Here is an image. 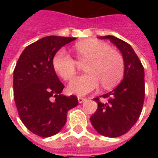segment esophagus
I'll use <instances>...</instances> for the list:
<instances>
[{
    "label": "esophagus",
    "mask_w": 158,
    "mask_h": 158,
    "mask_svg": "<svg viewBox=\"0 0 158 158\" xmlns=\"http://www.w3.org/2000/svg\"><path fill=\"white\" fill-rule=\"evenodd\" d=\"M77 99H78V103H79V104H82V103H83L84 101L86 100V98H82V97H78V98H77Z\"/></svg>",
    "instance_id": "obj_1"
}]
</instances>
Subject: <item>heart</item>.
<instances>
[{
	"label": "heart",
	"mask_w": 158,
	"mask_h": 158,
	"mask_svg": "<svg viewBox=\"0 0 158 158\" xmlns=\"http://www.w3.org/2000/svg\"><path fill=\"white\" fill-rule=\"evenodd\" d=\"M80 62H86L87 74L74 78L69 84V91L73 94L86 95L102 83L104 88H111L124 74V60L119 52L100 40H84L74 46ZM52 68L64 80L76 75L77 61L63 49L52 58Z\"/></svg>",
	"instance_id": "obj_1"
}]
</instances>
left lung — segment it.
Returning a JSON list of instances; mask_svg holds the SVG:
<instances>
[{"instance_id":"8db88e82","label":"left lung","mask_w":158,"mask_h":158,"mask_svg":"<svg viewBox=\"0 0 158 158\" xmlns=\"http://www.w3.org/2000/svg\"><path fill=\"white\" fill-rule=\"evenodd\" d=\"M109 40L119 49L124 60V77L112 91L94 98L98 109L90 117L95 130L106 137L126 134L136 123L142 112L144 96V69L132 46L114 36L99 37Z\"/></svg>"}]
</instances>
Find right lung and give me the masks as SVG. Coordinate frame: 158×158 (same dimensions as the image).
I'll return each mask as SVG.
<instances>
[{
	"label": "right lung",
	"instance_id": "add662e5",
	"mask_svg": "<svg viewBox=\"0 0 158 158\" xmlns=\"http://www.w3.org/2000/svg\"><path fill=\"white\" fill-rule=\"evenodd\" d=\"M76 38L47 36L25 47L13 76L14 99L22 122L31 132L50 137L62 129L68 111L78 105L76 96L66 97L64 85L52 68V58Z\"/></svg>",
	"mask_w": 158,
	"mask_h": 158
}]
</instances>
